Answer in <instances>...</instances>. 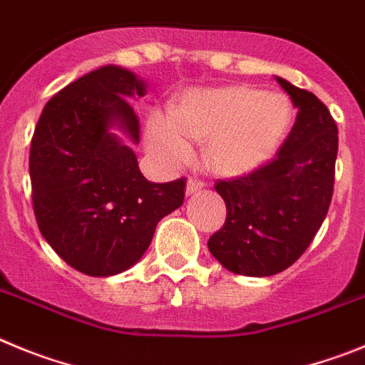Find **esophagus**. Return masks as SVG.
I'll return each mask as SVG.
<instances>
[{
	"mask_svg": "<svg viewBox=\"0 0 365 365\" xmlns=\"http://www.w3.org/2000/svg\"><path fill=\"white\" fill-rule=\"evenodd\" d=\"M203 185H205V183L200 178H189L187 180V195H195L200 189H203Z\"/></svg>",
	"mask_w": 365,
	"mask_h": 365,
	"instance_id": "1",
	"label": "esophagus"
}]
</instances>
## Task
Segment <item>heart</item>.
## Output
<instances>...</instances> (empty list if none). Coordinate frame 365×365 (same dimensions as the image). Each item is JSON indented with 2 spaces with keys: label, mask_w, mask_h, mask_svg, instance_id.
Returning a JSON list of instances; mask_svg holds the SVG:
<instances>
[{
  "label": "heart",
  "mask_w": 365,
  "mask_h": 365,
  "mask_svg": "<svg viewBox=\"0 0 365 365\" xmlns=\"http://www.w3.org/2000/svg\"><path fill=\"white\" fill-rule=\"evenodd\" d=\"M293 121L287 96L247 85L189 93L154 118L147 138L154 153L169 162H185L190 143L205 142L203 156L220 175L238 176L267 162L282 145Z\"/></svg>",
  "instance_id": "b5f03b06"
}]
</instances>
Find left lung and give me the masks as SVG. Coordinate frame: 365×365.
Instances as JSON below:
<instances>
[{"label":"left lung","mask_w":365,"mask_h":365,"mask_svg":"<svg viewBox=\"0 0 365 365\" xmlns=\"http://www.w3.org/2000/svg\"><path fill=\"white\" fill-rule=\"evenodd\" d=\"M298 107L297 121L277 156L247 175L218 180L227 216L207 245L229 271L271 277L309 247L329 211L338 129L313 93L277 78Z\"/></svg>","instance_id":"left-lung-1"}]
</instances>
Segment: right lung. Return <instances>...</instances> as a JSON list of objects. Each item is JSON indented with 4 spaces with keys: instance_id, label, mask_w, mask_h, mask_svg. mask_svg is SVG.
Segmentation results:
<instances>
[{
    "instance_id": "add662e5",
    "label": "right lung",
    "mask_w": 365,
    "mask_h": 365,
    "mask_svg": "<svg viewBox=\"0 0 365 365\" xmlns=\"http://www.w3.org/2000/svg\"><path fill=\"white\" fill-rule=\"evenodd\" d=\"M143 94L133 72L101 67L54 94L32 136L29 170L39 231L88 277H113L136 264L160 220L185 198V178L149 182L133 150L107 130L118 123L138 142L140 120L127 98Z\"/></svg>"
}]
</instances>
